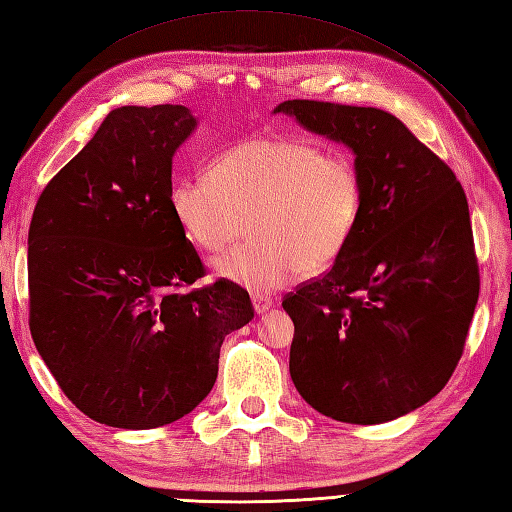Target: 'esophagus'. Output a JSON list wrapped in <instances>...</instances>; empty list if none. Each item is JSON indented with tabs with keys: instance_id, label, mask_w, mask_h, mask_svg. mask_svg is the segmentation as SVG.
I'll return each instance as SVG.
<instances>
[{
	"instance_id": "34e87169",
	"label": "esophagus",
	"mask_w": 512,
	"mask_h": 512,
	"mask_svg": "<svg viewBox=\"0 0 512 512\" xmlns=\"http://www.w3.org/2000/svg\"><path fill=\"white\" fill-rule=\"evenodd\" d=\"M275 306V301L270 299V297H262V295H253V308H255V312L257 314H264V312H268L270 308Z\"/></svg>"
}]
</instances>
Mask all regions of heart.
I'll return each mask as SVG.
<instances>
[{
	"mask_svg": "<svg viewBox=\"0 0 512 512\" xmlns=\"http://www.w3.org/2000/svg\"><path fill=\"white\" fill-rule=\"evenodd\" d=\"M169 206L182 235L204 253L231 244L248 220L255 239L215 259V273L264 297L345 253L361 220L363 178L347 151L259 136L222 151L209 176L178 178Z\"/></svg>",
	"mask_w": 512,
	"mask_h": 512,
	"instance_id": "obj_1",
	"label": "heart"
}]
</instances>
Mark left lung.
Instances as JSON below:
<instances>
[{"instance_id":"left-lung-1","label":"left lung","mask_w":512,"mask_h":512,"mask_svg":"<svg viewBox=\"0 0 512 512\" xmlns=\"http://www.w3.org/2000/svg\"><path fill=\"white\" fill-rule=\"evenodd\" d=\"M275 112L350 147L363 178L345 253L281 303L295 323L292 383L334 420L405 416L449 383L480 295L462 184L378 107L295 99Z\"/></svg>"}]
</instances>
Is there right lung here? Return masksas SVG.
I'll list each match as a JSON object with an SVG mask.
<instances>
[{"label": "right lung", "instance_id": "obj_1", "mask_svg": "<svg viewBox=\"0 0 512 512\" xmlns=\"http://www.w3.org/2000/svg\"><path fill=\"white\" fill-rule=\"evenodd\" d=\"M184 105H125L41 191L28 231L30 334L61 391L116 429H156L209 396L224 336L255 317L169 206Z\"/></svg>", "mask_w": 512, "mask_h": 512}]
</instances>
